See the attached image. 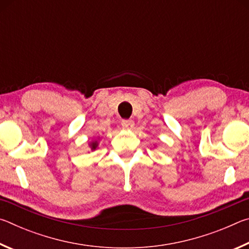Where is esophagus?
Segmentation results:
<instances>
[{"label": "esophagus", "instance_id": "34e87169", "mask_svg": "<svg viewBox=\"0 0 249 249\" xmlns=\"http://www.w3.org/2000/svg\"><path fill=\"white\" fill-rule=\"evenodd\" d=\"M121 125H122V127L125 129H130V128H133V126H134V121L130 119L129 120H122Z\"/></svg>", "mask_w": 249, "mask_h": 249}]
</instances>
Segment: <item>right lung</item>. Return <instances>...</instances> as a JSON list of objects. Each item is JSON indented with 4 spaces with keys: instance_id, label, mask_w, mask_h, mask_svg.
Masks as SVG:
<instances>
[{
    "instance_id": "obj_1",
    "label": "right lung",
    "mask_w": 249,
    "mask_h": 249,
    "mask_svg": "<svg viewBox=\"0 0 249 249\" xmlns=\"http://www.w3.org/2000/svg\"><path fill=\"white\" fill-rule=\"evenodd\" d=\"M91 146H92V148H93V149H94V148H95V147H96V142H93V144H92Z\"/></svg>"
}]
</instances>
